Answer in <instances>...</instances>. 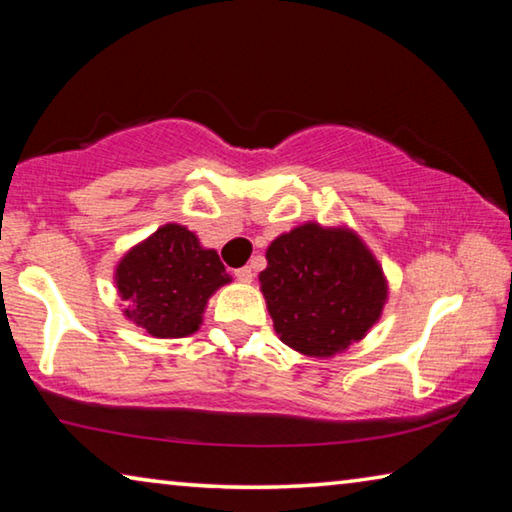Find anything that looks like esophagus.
I'll return each instance as SVG.
<instances>
[{
    "mask_svg": "<svg viewBox=\"0 0 512 512\" xmlns=\"http://www.w3.org/2000/svg\"><path fill=\"white\" fill-rule=\"evenodd\" d=\"M235 275H237V280H241V282H253V277H255V273H253V268H250V266H244V268H237V271H235Z\"/></svg>",
    "mask_w": 512,
    "mask_h": 512,
    "instance_id": "1",
    "label": "esophagus"
}]
</instances>
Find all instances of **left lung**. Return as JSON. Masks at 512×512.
<instances>
[{
    "mask_svg": "<svg viewBox=\"0 0 512 512\" xmlns=\"http://www.w3.org/2000/svg\"><path fill=\"white\" fill-rule=\"evenodd\" d=\"M259 284L280 341L307 357H334L381 318L388 282L348 225L302 223L271 241Z\"/></svg>",
    "mask_w": 512,
    "mask_h": 512,
    "instance_id": "obj_1",
    "label": "left lung"
}]
</instances>
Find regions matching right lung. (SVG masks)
<instances>
[{
  "instance_id": "right-lung-1",
  "label": "right lung",
  "mask_w": 512,
  "mask_h": 512,
  "mask_svg": "<svg viewBox=\"0 0 512 512\" xmlns=\"http://www.w3.org/2000/svg\"><path fill=\"white\" fill-rule=\"evenodd\" d=\"M232 282L214 248L185 225L167 223L119 259L124 316L155 339H183L203 323L207 300Z\"/></svg>"
}]
</instances>
